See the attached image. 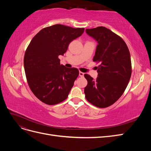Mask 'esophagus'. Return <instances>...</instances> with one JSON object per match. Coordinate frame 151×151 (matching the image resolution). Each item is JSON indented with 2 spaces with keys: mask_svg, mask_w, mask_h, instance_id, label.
<instances>
[{
  "mask_svg": "<svg viewBox=\"0 0 151 151\" xmlns=\"http://www.w3.org/2000/svg\"><path fill=\"white\" fill-rule=\"evenodd\" d=\"M84 73H83V72H79V76L80 77H83L84 76Z\"/></svg>",
  "mask_w": 151,
  "mask_h": 151,
  "instance_id": "esophagus-1",
  "label": "esophagus"
}]
</instances>
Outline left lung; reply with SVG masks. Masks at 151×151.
<instances>
[{
	"mask_svg": "<svg viewBox=\"0 0 151 151\" xmlns=\"http://www.w3.org/2000/svg\"><path fill=\"white\" fill-rule=\"evenodd\" d=\"M86 32L98 42L93 62L99 63V65L96 80L84 74L88 81L85 97L95 106L106 108L122 96L129 83L132 74L130 52L124 40L105 27L86 29Z\"/></svg>",
	"mask_w": 151,
	"mask_h": 151,
	"instance_id": "obj_1",
	"label": "left lung"
}]
</instances>
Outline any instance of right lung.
<instances>
[{"label": "right lung", "mask_w": 151, "mask_h": 151, "mask_svg": "<svg viewBox=\"0 0 151 151\" xmlns=\"http://www.w3.org/2000/svg\"><path fill=\"white\" fill-rule=\"evenodd\" d=\"M84 28L55 24L40 31L25 52L24 67L27 82L35 96L54 105L65 100L79 72L76 68L60 65L70 43L79 37Z\"/></svg>", "instance_id": "add662e5"}]
</instances>
